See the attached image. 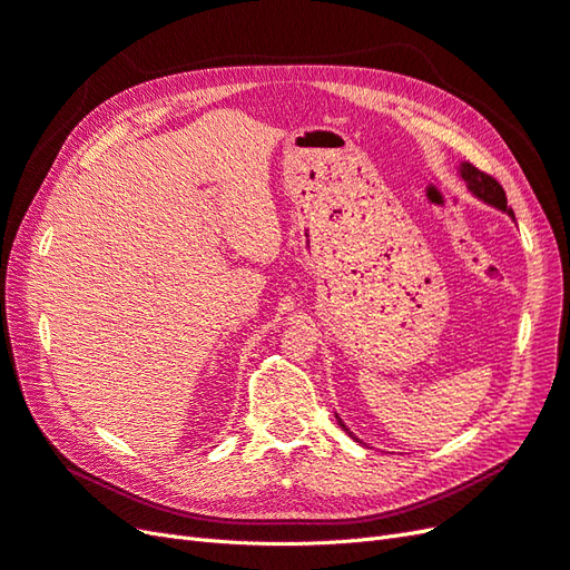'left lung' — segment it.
I'll return each instance as SVG.
<instances>
[{
    "label": "left lung",
    "mask_w": 570,
    "mask_h": 570,
    "mask_svg": "<svg viewBox=\"0 0 570 570\" xmlns=\"http://www.w3.org/2000/svg\"><path fill=\"white\" fill-rule=\"evenodd\" d=\"M463 179L468 181V187H470V191L472 194H476L480 198H484L487 203H491V206H495V208H500V210H505V213H510L512 217H514V213L508 208V196H505V189H503V185H500V181L495 179V177H491L489 173H484V170H480V168H474L472 164H463ZM338 419V416H336ZM338 425L344 428L348 435H351V430L344 425V421L338 419Z\"/></svg>",
    "instance_id": "obj_1"
}]
</instances>
